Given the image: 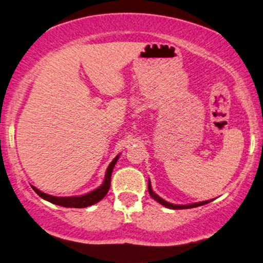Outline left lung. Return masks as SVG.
Here are the masks:
<instances>
[{
  "instance_id": "left-lung-1",
  "label": "left lung",
  "mask_w": 263,
  "mask_h": 263,
  "mask_svg": "<svg viewBox=\"0 0 263 263\" xmlns=\"http://www.w3.org/2000/svg\"><path fill=\"white\" fill-rule=\"evenodd\" d=\"M148 193L149 195L152 196V198L155 199V201L159 202L160 204H162L163 206H166L168 209H173V210H181V209H191V208H196V206H201L204 205V204H208L209 202L211 201H205V202H199V203H195V204H188V205H177V204H172V203H168L162 199L161 197H159V196L154 193L152 190V186H151V182L148 181Z\"/></svg>"
}]
</instances>
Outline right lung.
I'll return each mask as SVG.
<instances>
[{
    "label": "right lung",
    "instance_id": "right-lung-1",
    "mask_svg": "<svg viewBox=\"0 0 263 263\" xmlns=\"http://www.w3.org/2000/svg\"><path fill=\"white\" fill-rule=\"evenodd\" d=\"M118 158L119 155H117V157H116L109 164V167L106 169V173H105V179H104L103 184L99 186L97 189L90 191L89 194L82 195V196H75V197H55V196H51L43 193V191L38 190L37 188H34V186H32V189L39 196H41L42 198L46 199V201L51 202L53 204H57V205L65 206V208H79V209L90 206L92 204L100 202L101 199L108 194V191L110 189V184H111V174H112L114 167L116 162H117Z\"/></svg>",
    "mask_w": 263,
    "mask_h": 263
}]
</instances>
